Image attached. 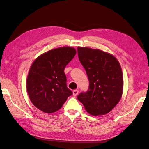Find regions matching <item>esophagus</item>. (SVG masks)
Instances as JSON below:
<instances>
[{
  "mask_svg": "<svg viewBox=\"0 0 149 149\" xmlns=\"http://www.w3.org/2000/svg\"><path fill=\"white\" fill-rule=\"evenodd\" d=\"M78 93H79V91H78V90H77V89H75V90H74V91H73V95L74 96H76L78 94Z\"/></svg>",
  "mask_w": 149,
  "mask_h": 149,
  "instance_id": "34e87169",
  "label": "esophagus"
}]
</instances>
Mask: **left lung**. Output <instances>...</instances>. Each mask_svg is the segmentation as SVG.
Here are the masks:
<instances>
[{
	"mask_svg": "<svg viewBox=\"0 0 149 149\" xmlns=\"http://www.w3.org/2000/svg\"><path fill=\"white\" fill-rule=\"evenodd\" d=\"M78 54L88 76L89 88L78 100L93 116L109 113L120 101L124 79L121 66L112 54L101 49L78 47Z\"/></svg>",
	"mask_w": 149,
	"mask_h": 149,
	"instance_id": "obj_1",
	"label": "left lung"
}]
</instances>
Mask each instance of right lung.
I'll return each instance as SVG.
<instances>
[{
	"mask_svg": "<svg viewBox=\"0 0 149 149\" xmlns=\"http://www.w3.org/2000/svg\"><path fill=\"white\" fill-rule=\"evenodd\" d=\"M76 53L75 48L50 49L33 61L26 78V91L33 104L45 113L59 110L73 93L67 88L65 66Z\"/></svg>",
	"mask_w": 149,
	"mask_h": 149,
	"instance_id": "right-lung-1",
	"label": "right lung"
}]
</instances>
